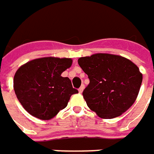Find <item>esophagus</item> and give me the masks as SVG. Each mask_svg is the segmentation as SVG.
<instances>
[{
	"label": "esophagus",
	"mask_w": 154,
	"mask_h": 154,
	"mask_svg": "<svg viewBox=\"0 0 154 154\" xmlns=\"http://www.w3.org/2000/svg\"><path fill=\"white\" fill-rule=\"evenodd\" d=\"M84 89H85V86H84V85H82V86L80 87V89H79V92H80V93H82L83 91H84Z\"/></svg>",
	"instance_id": "1"
}]
</instances>
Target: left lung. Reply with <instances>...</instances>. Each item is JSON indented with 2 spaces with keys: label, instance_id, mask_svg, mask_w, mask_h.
Returning <instances> with one entry per match:
<instances>
[{
  "label": "left lung",
  "instance_id": "8db88e82",
  "mask_svg": "<svg viewBox=\"0 0 154 154\" xmlns=\"http://www.w3.org/2000/svg\"><path fill=\"white\" fill-rule=\"evenodd\" d=\"M78 63L90 80L84 99L99 117L114 118L132 106L142 82V74L134 62L121 56L97 53L80 57Z\"/></svg>",
  "mask_w": 154,
  "mask_h": 154
}]
</instances>
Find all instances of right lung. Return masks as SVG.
I'll return each instance as SVG.
<instances>
[{
  "instance_id": "right-lung-1",
  "label": "right lung",
  "mask_w": 154,
  "mask_h": 154,
  "mask_svg": "<svg viewBox=\"0 0 154 154\" xmlns=\"http://www.w3.org/2000/svg\"><path fill=\"white\" fill-rule=\"evenodd\" d=\"M72 62L71 58L42 57L25 63L16 71L15 94L29 114L50 120L67 107L70 97L79 92L69 78L61 75Z\"/></svg>"
}]
</instances>
